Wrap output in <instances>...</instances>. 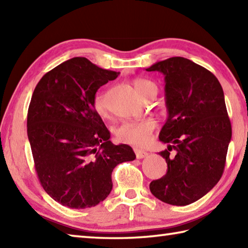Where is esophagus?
<instances>
[{"label": "esophagus", "mask_w": 248, "mask_h": 248, "mask_svg": "<svg viewBox=\"0 0 248 248\" xmlns=\"http://www.w3.org/2000/svg\"><path fill=\"white\" fill-rule=\"evenodd\" d=\"M134 153H136L137 158H139V159L148 156V152H145V151L140 150V149H134Z\"/></svg>", "instance_id": "34e87169"}]
</instances>
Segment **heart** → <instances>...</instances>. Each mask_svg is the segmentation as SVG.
Masks as SVG:
<instances>
[{"instance_id":"1","label":"heart","mask_w":248,"mask_h":248,"mask_svg":"<svg viewBox=\"0 0 248 248\" xmlns=\"http://www.w3.org/2000/svg\"><path fill=\"white\" fill-rule=\"evenodd\" d=\"M134 87L142 97H145L150 92L156 91L157 87L153 82L145 78H137L134 81ZM94 107L100 116L107 115V94L99 92L95 95ZM156 128V123L152 119H144L141 121H128L121 124L116 129V138L121 143L144 146L152 139V134Z\"/></svg>"}]
</instances>
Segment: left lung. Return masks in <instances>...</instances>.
Wrapping results in <instances>:
<instances>
[{"label": "left lung", "instance_id": "left-lung-1", "mask_svg": "<svg viewBox=\"0 0 248 248\" xmlns=\"http://www.w3.org/2000/svg\"><path fill=\"white\" fill-rule=\"evenodd\" d=\"M145 70L164 74L169 114L158 137L169 144L159 152L167 171L150 184V190L165 203L190 204L208 194L223 174L232 137L223 90L210 71L186 58L166 59Z\"/></svg>", "mask_w": 248, "mask_h": 248}]
</instances>
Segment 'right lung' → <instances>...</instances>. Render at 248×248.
Masks as SVG:
<instances>
[{"instance_id":"1","label":"right lung","mask_w":248,"mask_h":248,"mask_svg":"<svg viewBox=\"0 0 248 248\" xmlns=\"http://www.w3.org/2000/svg\"><path fill=\"white\" fill-rule=\"evenodd\" d=\"M118 74L77 57L46 73L32 93L27 134L35 169L45 191L65 207L102 202L115 167L136 158L131 146L111 143L94 107L96 92Z\"/></svg>"}]
</instances>
